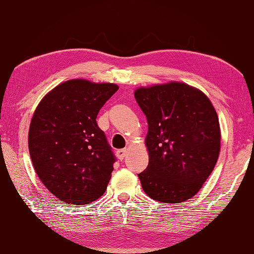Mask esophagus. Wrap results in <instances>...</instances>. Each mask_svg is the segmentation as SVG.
<instances>
[{"label":"esophagus","mask_w":254,"mask_h":254,"mask_svg":"<svg viewBox=\"0 0 254 254\" xmlns=\"http://www.w3.org/2000/svg\"><path fill=\"white\" fill-rule=\"evenodd\" d=\"M127 148H124V150H118L117 151V156H118V158L120 161H123L124 160V157L127 156Z\"/></svg>","instance_id":"1"}]
</instances>
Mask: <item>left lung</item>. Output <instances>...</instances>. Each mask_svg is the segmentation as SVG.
Wrapping results in <instances>:
<instances>
[{
	"label": "left lung",
	"instance_id": "left-lung-1",
	"mask_svg": "<svg viewBox=\"0 0 254 254\" xmlns=\"http://www.w3.org/2000/svg\"><path fill=\"white\" fill-rule=\"evenodd\" d=\"M134 97L148 126V165L138 174L143 190L163 203L190 199L219 156L216 109L201 90L180 81L140 87Z\"/></svg>",
	"mask_w": 254,
	"mask_h": 254
}]
</instances>
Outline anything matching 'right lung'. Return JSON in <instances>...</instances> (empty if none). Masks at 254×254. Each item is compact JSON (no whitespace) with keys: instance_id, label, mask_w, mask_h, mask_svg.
<instances>
[{"instance_id":"1","label":"right lung","mask_w":254,"mask_h":254,"mask_svg":"<svg viewBox=\"0 0 254 254\" xmlns=\"http://www.w3.org/2000/svg\"><path fill=\"white\" fill-rule=\"evenodd\" d=\"M118 89L71 79L46 93L33 114L28 148L35 172L68 205H89L107 190L116 157L96 119Z\"/></svg>"}]
</instances>
